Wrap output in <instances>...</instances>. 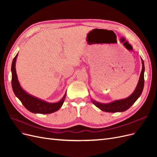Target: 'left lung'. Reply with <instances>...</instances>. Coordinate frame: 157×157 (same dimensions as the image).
<instances>
[{
  "instance_id": "left-lung-1",
  "label": "left lung",
  "mask_w": 157,
  "mask_h": 157,
  "mask_svg": "<svg viewBox=\"0 0 157 157\" xmlns=\"http://www.w3.org/2000/svg\"><path fill=\"white\" fill-rule=\"evenodd\" d=\"M142 61V69L139 78L138 83L137 86L130 96L127 98L119 99V100H115L109 103H101L98 101L94 100L91 98L92 103L101 111L109 113H117V112H123L126 111L129 109L133 104H134L137 99L140 98L141 94L143 92L144 87V72H145V66L144 60L141 59Z\"/></svg>"
}]
</instances>
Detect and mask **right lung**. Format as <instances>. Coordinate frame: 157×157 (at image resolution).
<instances>
[{
	"label": "right lung",
	"mask_w": 157,
	"mask_h": 157,
	"mask_svg": "<svg viewBox=\"0 0 157 157\" xmlns=\"http://www.w3.org/2000/svg\"><path fill=\"white\" fill-rule=\"evenodd\" d=\"M17 54L13 58L12 63V86L14 94L20 99L24 107L33 113L50 114L58 111L62 106L66 96V92L60 101L56 103H49L28 94L23 90L19 82L16 70V62Z\"/></svg>",
	"instance_id": "add662e5"
}]
</instances>
